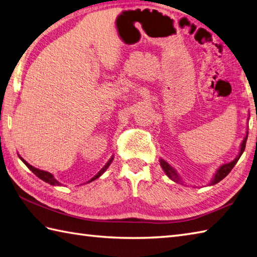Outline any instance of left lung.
Returning <instances> with one entry per match:
<instances>
[{"instance_id":"1","label":"left lung","mask_w":257,"mask_h":257,"mask_svg":"<svg viewBox=\"0 0 257 257\" xmlns=\"http://www.w3.org/2000/svg\"><path fill=\"white\" fill-rule=\"evenodd\" d=\"M247 135H248V133H246V137L244 138L243 143H242V145H241V150H239V155H238L232 162L226 163V165H223L222 167H220L219 170L216 171L214 178H213L211 184L219 183V182L221 181V180L224 179V178L227 176V174L231 172V170L234 168V166L236 165V162L238 161L239 158H241L242 154H243L244 150H245V146H246V140H247ZM160 165H161L162 169H163V170H165V172L167 173V176H168L169 178L172 179L174 182H180V179H179V177H178V174H177L176 171H174L173 169L171 168V166H169L168 163H167L165 160H162V159L160 160Z\"/></svg>"}]
</instances>
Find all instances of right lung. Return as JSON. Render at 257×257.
<instances>
[{"label": "right lung", "mask_w": 257, "mask_h": 257, "mask_svg": "<svg viewBox=\"0 0 257 257\" xmlns=\"http://www.w3.org/2000/svg\"><path fill=\"white\" fill-rule=\"evenodd\" d=\"M21 158V157H20ZM21 160L22 161H23L24 163H25V165H26V167L27 168H29L30 169V170L33 172V173H34L35 174V176L36 177H38V178H40V179H42L43 180V181H45V182H47V183H50V184H52V185H59V182L57 181V180L55 179V178H54L53 177V174L52 173H50V172H47V171H43V170H40V169H36V168H34V167H32L31 165H29V163H27L24 159H22V158H21ZM111 161H112V158H111V159L110 160H109L108 161V163H107V165L105 166V167H103L102 169H101V170L99 171V172H98L97 174H96V176L94 177V178H92L91 180H89V181L88 182H90V181H94V180L95 179H97V178H99L100 176H101V174L103 173V172H105L106 171V169L109 167V165H110V163H111Z\"/></svg>", "instance_id": "add662e5"}]
</instances>
